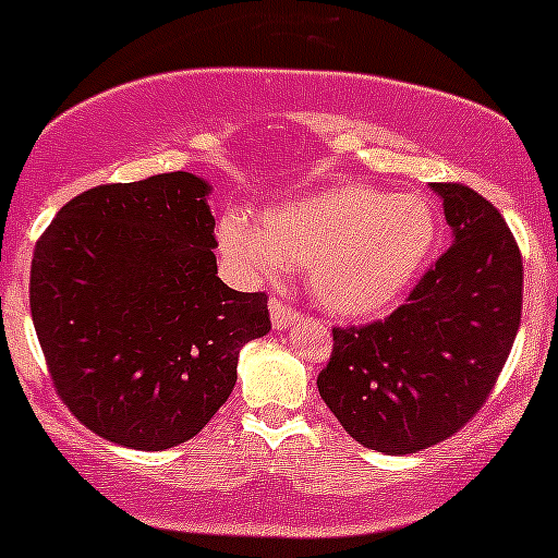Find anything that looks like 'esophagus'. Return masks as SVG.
<instances>
[{
  "instance_id": "esophagus-1",
  "label": "esophagus",
  "mask_w": 558,
  "mask_h": 558,
  "mask_svg": "<svg viewBox=\"0 0 558 558\" xmlns=\"http://www.w3.org/2000/svg\"><path fill=\"white\" fill-rule=\"evenodd\" d=\"M268 308H271V327L277 329V331H284V329H290L292 324L298 322V313L290 308V305L287 303H281V300H277L274 298L271 300V305H268Z\"/></svg>"
}]
</instances>
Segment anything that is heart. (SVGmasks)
I'll return each mask as SVG.
<instances>
[{"mask_svg":"<svg viewBox=\"0 0 558 558\" xmlns=\"http://www.w3.org/2000/svg\"><path fill=\"white\" fill-rule=\"evenodd\" d=\"M435 236L427 199L366 184L271 205L258 223L229 213L216 229L218 250L236 277L274 284L290 266H308L313 298L342 318L392 308L422 274Z\"/></svg>","mask_w":558,"mask_h":558,"instance_id":"b5f03b06","label":"heart"}]
</instances>
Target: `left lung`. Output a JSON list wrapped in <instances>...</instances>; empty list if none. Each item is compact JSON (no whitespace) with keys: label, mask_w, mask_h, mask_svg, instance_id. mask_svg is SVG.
Segmentation results:
<instances>
[{"label":"left lung","mask_w":558,"mask_h":558,"mask_svg":"<svg viewBox=\"0 0 558 558\" xmlns=\"http://www.w3.org/2000/svg\"><path fill=\"white\" fill-rule=\"evenodd\" d=\"M453 231L448 253L385 322L335 329L316 385L363 448L416 453L482 409L522 318V255L504 216L461 184H432Z\"/></svg>","instance_id":"obj_1"}]
</instances>
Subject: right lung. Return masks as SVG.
Wrapping results in <instances>:
<instances>
[{
    "mask_svg": "<svg viewBox=\"0 0 558 558\" xmlns=\"http://www.w3.org/2000/svg\"><path fill=\"white\" fill-rule=\"evenodd\" d=\"M177 171L94 186L58 213L31 263V318L60 398L116 446L166 450L227 403L263 292L218 279L208 195Z\"/></svg>",
    "mask_w": 558,
    "mask_h": 558,
    "instance_id": "right-lung-1",
    "label": "right lung"
}]
</instances>
